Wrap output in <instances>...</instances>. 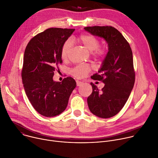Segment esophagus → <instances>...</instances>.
I'll use <instances>...</instances> for the list:
<instances>
[{
    "label": "esophagus",
    "mask_w": 158,
    "mask_h": 158,
    "mask_svg": "<svg viewBox=\"0 0 158 158\" xmlns=\"http://www.w3.org/2000/svg\"><path fill=\"white\" fill-rule=\"evenodd\" d=\"M82 84H83V82H81V81H76V84H77V86H81V85H82Z\"/></svg>",
    "instance_id": "1"
}]
</instances>
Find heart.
<instances>
[{"label": "heart", "instance_id": "b5f03b06", "mask_svg": "<svg viewBox=\"0 0 158 158\" xmlns=\"http://www.w3.org/2000/svg\"><path fill=\"white\" fill-rule=\"evenodd\" d=\"M79 42L98 59L103 58L106 54V48L104 46H99V40L96 37L88 34H82L77 38ZM72 48V42L67 40L62 44L60 56L63 60H67L69 57ZM91 68L88 64H79L74 67L71 70L72 75L77 79H82L91 72Z\"/></svg>", "mask_w": 158, "mask_h": 158}]
</instances>
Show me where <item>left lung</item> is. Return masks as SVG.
<instances>
[{
	"label": "left lung",
	"mask_w": 158,
	"mask_h": 158,
	"mask_svg": "<svg viewBox=\"0 0 158 158\" xmlns=\"http://www.w3.org/2000/svg\"><path fill=\"white\" fill-rule=\"evenodd\" d=\"M84 29L104 39L108 45V52L98 73L91 76L93 79L104 83V87L99 91L91 82L93 93L87 101L93 114L101 118H109L123 109L134 87L132 50L122 34L113 27H85Z\"/></svg>",
	"instance_id": "8db88e82"
}]
</instances>
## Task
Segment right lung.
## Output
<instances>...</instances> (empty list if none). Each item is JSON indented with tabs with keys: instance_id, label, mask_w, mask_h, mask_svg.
I'll return each instance as SVG.
<instances>
[{
	"instance_id": "1",
	"label": "right lung",
	"mask_w": 158,
	"mask_h": 158,
	"mask_svg": "<svg viewBox=\"0 0 158 158\" xmlns=\"http://www.w3.org/2000/svg\"><path fill=\"white\" fill-rule=\"evenodd\" d=\"M74 29L50 28L34 36L26 48L22 79L26 94L33 107L46 117L57 116L65 109L76 87L71 77L62 82L53 80L54 71L62 62V44Z\"/></svg>"
}]
</instances>
